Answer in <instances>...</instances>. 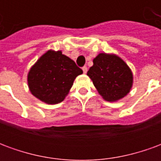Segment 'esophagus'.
I'll return each mask as SVG.
<instances>
[{"label": "esophagus", "instance_id": "obj_1", "mask_svg": "<svg viewBox=\"0 0 161 161\" xmlns=\"http://www.w3.org/2000/svg\"><path fill=\"white\" fill-rule=\"evenodd\" d=\"M82 69H83V71H84V74L87 73V70H88L87 67H86V66H84V67H83V68H82Z\"/></svg>", "mask_w": 161, "mask_h": 161}]
</instances>
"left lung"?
Instances as JSON below:
<instances>
[{
  "mask_svg": "<svg viewBox=\"0 0 161 161\" xmlns=\"http://www.w3.org/2000/svg\"><path fill=\"white\" fill-rule=\"evenodd\" d=\"M87 75L105 100L117 101L128 94L132 87L130 69L119 57L100 53L93 60Z\"/></svg>",
  "mask_w": 161,
  "mask_h": 161,
  "instance_id": "obj_1",
  "label": "left lung"
}]
</instances>
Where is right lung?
Returning <instances> with one entry per match:
<instances>
[{"label":"right lung","mask_w":161,"mask_h":161,"mask_svg":"<svg viewBox=\"0 0 161 161\" xmlns=\"http://www.w3.org/2000/svg\"><path fill=\"white\" fill-rule=\"evenodd\" d=\"M83 70L73 60L60 51H48L28 73V86L32 94L42 102L56 104L62 102Z\"/></svg>","instance_id":"1"}]
</instances>
